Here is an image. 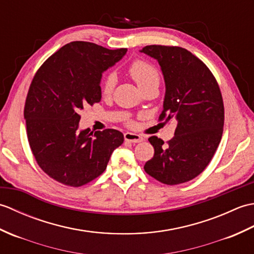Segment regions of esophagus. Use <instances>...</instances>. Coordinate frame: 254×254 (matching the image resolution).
I'll use <instances>...</instances> for the list:
<instances>
[{"instance_id": "34e87169", "label": "esophagus", "mask_w": 254, "mask_h": 254, "mask_svg": "<svg viewBox=\"0 0 254 254\" xmlns=\"http://www.w3.org/2000/svg\"><path fill=\"white\" fill-rule=\"evenodd\" d=\"M124 139H126L127 142H130V143H139L143 141V137L141 135H138V134L127 132L126 134H124Z\"/></svg>"}]
</instances>
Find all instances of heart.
I'll use <instances>...</instances> for the list:
<instances>
[{"label": "heart", "instance_id": "b5f03b06", "mask_svg": "<svg viewBox=\"0 0 254 254\" xmlns=\"http://www.w3.org/2000/svg\"><path fill=\"white\" fill-rule=\"evenodd\" d=\"M128 74L134 79L138 87L143 89L148 85L158 84L159 83V73L152 64L137 60L131 64L128 67ZM117 83V78L115 74H107L102 78L101 82V93L105 96H109L112 94L113 89Z\"/></svg>", "mask_w": 254, "mask_h": 254}]
</instances>
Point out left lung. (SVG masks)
<instances>
[{"label":"left lung","mask_w":254,"mask_h":254,"mask_svg":"<svg viewBox=\"0 0 254 254\" xmlns=\"http://www.w3.org/2000/svg\"><path fill=\"white\" fill-rule=\"evenodd\" d=\"M158 61L166 94L159 121L177 122L175 136L164 144L150 136L154 157L144 169L168 186L180 185L206 168L223 135L224 102L216 78L190 51L180 47L146 46L141 50Z\"/></svg>","instance_id":"obj_1"}]
</instances>
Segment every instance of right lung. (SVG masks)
Instances as JSON below:
<instances>
[{"label":"right lung","instance_id":"1","mask_svg":"<svg viewBox=\"0 0 254 254\" xmlns=\"http://www.w3.org/2000/svg\"><path fill=\"white\" fill-rule=\"evenodd\" d=\"M127 49L110 50L73 41L48 58L35 74L25 102L27 137L37 164L52 179L82 187L107 168L113 150L124 141L113 128L79 131V111L101 99L102 72Z\"/></svg>","mask_w":254,"mask_h":254}]
</instances>
